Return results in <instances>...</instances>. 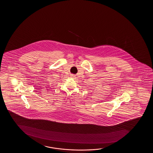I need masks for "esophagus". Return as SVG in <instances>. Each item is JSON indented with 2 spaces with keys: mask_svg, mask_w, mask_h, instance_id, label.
<instances>
[{
  "mask_svg": "<svg viewBox=\"0 0 153 153\" xmlns=\"http://www.w3.org/2000/svg\"><path fill=\"white\" fill-rule=\"evenodd\" d=\"M71 76H72V77H75V76H74V74H71Z\"/></svg>",
  "mask_w": 153,
  "mask_h": 153,
  "instance_id": "esophagus-1",
  "label": "esophagus"
}]
</instances>
